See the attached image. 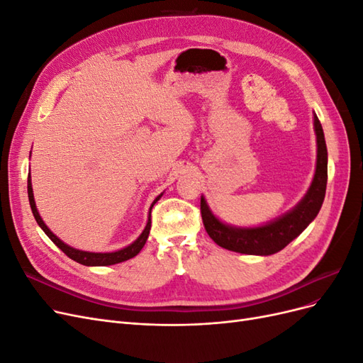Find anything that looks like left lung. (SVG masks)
Instances as JSON below:
<instances>
[{"label":"left lung","instance_id":"1","mask_svg":"<svg viewBox=\"0 0 363 363\" xmlns=\"http://www.w3.org/2000/svg\"><path fill=\"white\" fill-rule=\"evenodd\" d=\"M313 125L318 145L313 180L303 200L288 213L260 227H233L219 221L208 208L204 196H201L203 224L215 244L242 255L269 256L292 242L313 221L323 206L327 186V147L324 131L316 115H313Z\"/></svg>","mask_w":363,"mask_h":363}]
</instances>
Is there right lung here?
<instances>
[{
  "instance_id": "obj_1",
  "label": "right lung",
  "mask_w": 363,
  "mask_h": 363,
  "mask_svg": "<svg viewBox=\"0 0 363 363\" xmlns=\"http://www.w3.org/2000/svg\"><path fill=\"white\" fill-rule=\"evenodd\" d=\"M27 191H28V201H30V207H31V212H33V216H35L36 223L39 224V227L45 232V235L52 240L54 244H56L65 255H67L69 259L75 260L82 263V265H86V267H107V265H115V263H119V262H125L131 257H135L138 252L144 248L147 239H148V235H150V228H151V208L152 206H155L159 200L160 196L163 194H160L157 199L152 201L151 207H150V216H148V221H147V225L144 228V232L140 233V236L135 240L133 244H130L128 247L123 248V250H118V251H113V252H89V251H82V250H75L69 245H67L65 242H62V240L54 235L51 230L45 225V223L42 221V218L38 212L36 208V203H35V196H33V188H31V179L28 175V183H27Z\"/></svg>"
}]
</instances>
